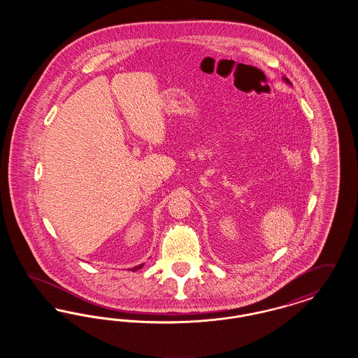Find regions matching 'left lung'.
I'll return each mask as SVG.
<instances>
[{"mask_svg":"<svg viewBox=\"0 0 358 358\" xmlns=\"http://www.w3.org/2000/svg\"><path fill=\"white\" fill-rule=\"evenodd\" d=\"M283 80H285V82H286V83H287V85H291V82H289V79H287V78H285V76H283Z\"/></svg>","mask_w":358,"mask_h":358,"instance_id":"obj_1","label":"left lung"}]
</instances>
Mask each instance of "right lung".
I'll return each instance as SVG.
<instances>
[{
	"instance_id": "1",
	"label": "right lung",
	"mask_w": 358,
	"mask_h": 358,
	"mask_svg": "<svg viewBox=\"0 0 358 358\" xmlns=\"http://www.w3.org/2000/svg\"><path fill=\"white\" fill-rule=\"evenodd\" d=\"M143 267V263L142 264H138L136 267H133V268H130V271H138V270H141Z\"/></svg>"
}]
</instances>
